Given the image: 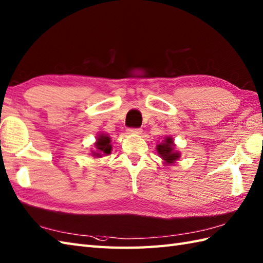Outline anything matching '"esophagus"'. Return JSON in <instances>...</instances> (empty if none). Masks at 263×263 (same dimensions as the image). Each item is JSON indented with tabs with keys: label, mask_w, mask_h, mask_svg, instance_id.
I'll return each instance as SVG.
<instances>
[{
	"label": "esophagus",
	"mask_w": 263,
	"mask_h": 263,
	"mask_svg": "<svg viewBox=\"0 0 263 263\" xmlns=\"http://www.w3.org/2000/svg\"><path fill=\"white\" fill-rule=\"evenodd\" d=\"M126 131L129 134H141L142 132V130L139 129V127H129Z\"/></svg>",
	"instance_id": "1"
}]
</instances>
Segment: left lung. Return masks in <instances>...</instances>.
<instances>
[{
  "label": "left lung",
  "mask_w": 263,
  "mask_h": 263,
  "mask_svg": "<svg viewBox=\"0 0 263 263\" xmlns=\"http://www.w3.org/2000/svg\"><path fill=\"white\" fill-rule=\"evenodd\" d=\"M158 154L160 155L163 160H166L167 163H174L179 158L178 152L174 151V141L172 138H166L164 142L157 145Z\"/></svg>",
  "instance_id": "obj_1"
}]
</instances>
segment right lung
Masks as SVG:
<instances>
[{
    "label": "right lung",
    "mask_w": 263,
    "mask_h": 263,
    "mask_svg": "<svg viewBox=\"0 0 263 263\" xmlns=\"http://www.w3.org/2000/svg\"><path fill=\"white\" fill-rule=\"evenodd\" d=\"M95 146L97 150L93 154L94 156L102 157L104 155H109L112 150L111 139H109V137L105 136V134H101V136L97 138V142H96Z\"/></svg>",
    "instance_id": "1"
}]
</instances>
